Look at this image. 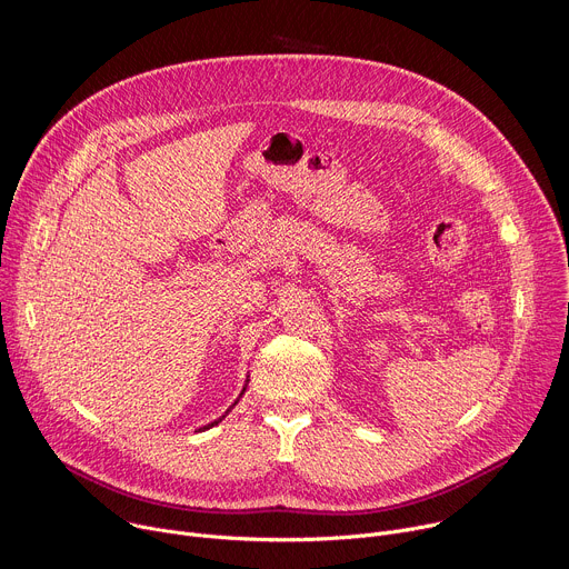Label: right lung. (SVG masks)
Listing matches in <instances>:
<instances>
[{"mask_svg":"<svg viewBox=\"0 0 569 569\" xmlns=\"http://www.w3.org/2000/svg\"><path fill=\"white\" fill-rule=\"evenodd\" d=\"M244 388H247V386H244ZM244 388H242V392H244ZM242 392H240V395H242ZM222 418H224V416H222ZM222 418H220V420H222ZM220 420H216V422H211V425H209V427H203V429H211V427H216V425H218V422H220Z\"/></svg>","mask_w":569,"mask_h":569,"instance_id":"right-lung-1","label":"right lung"}]
</instances>
